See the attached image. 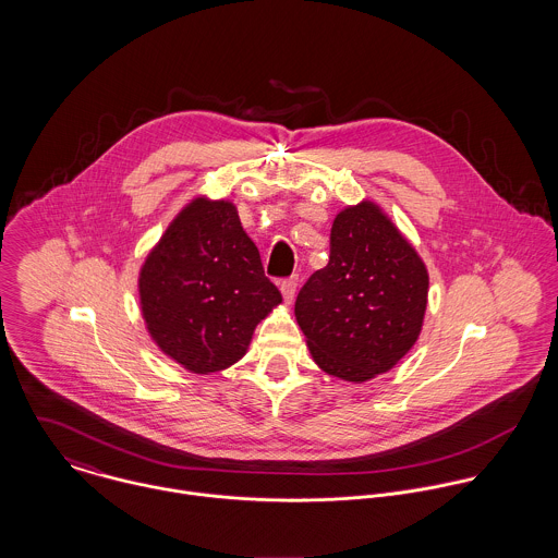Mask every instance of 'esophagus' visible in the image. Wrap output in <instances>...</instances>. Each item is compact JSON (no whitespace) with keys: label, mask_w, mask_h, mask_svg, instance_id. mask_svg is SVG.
<instances>
[{"label":"esophagus","mask_w":558,"mask_h":558,"mask_svg":"<svg viewBox=\"0 0 558 558\" xmlns=\"http://www.w3.org/2000/svg\"><path fill=\"white\" fill-rule=\"evenodd\" d=\"M296 288H299V279L296 277H290L286 281H281V294H283V301L290 305L296 296Z\"/></svg>","instance_id":"obj_1"}]
</instances>
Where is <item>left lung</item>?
Returning <instances> with one entry per match:
<instances>
[{
	"label": "left lung",
	"instance_id": "8db88e82",
	"mask_svg": "<svg viewBox=\"0 0 558 558\" xmlns=\"http://www.w3.org/2000/svg\"><path fill=\"white\" fill-rule=\"evenodd\" d=\"M429 275L374 202L343 208L330 257L301 288L296 322L328 376L361 385L389 372L418 339Z\"/></svg>",
	"mask_w": 558,
	"mask_h": 558
}]
</instances>
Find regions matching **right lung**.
Here are the masks:
<instances>
[{
  "label": "right lung",
  "instance_id": "1",
  "mask_svg": "<svg viewBox=\"0 0 558 558\" xmlns=\"http://www.w3.org/2000/svg\"><path fill=\"white\" fill-rule=\"evenodd\" d=\"M140 303L160 352L193 374L246 354L281 292L264 275L232 202L195 197L169 223L140 272Z\"/></svg>",
  "mask_w": 558,
  "mask_h": 558
}]
</instances>
